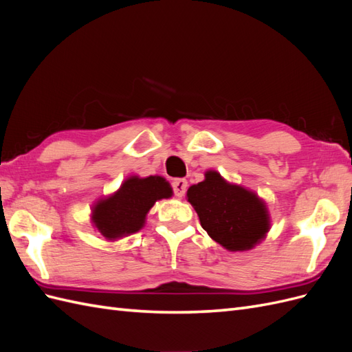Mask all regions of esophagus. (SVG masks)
Listing matches in <instances>:
<instances>
[{"mask_svg": "<svg viewBox=\"0 0 352 352\" xmlns=\"http://www.w3.org/2000/svg\"><path fill=\"white\" fill-rule=\"evenodd\" d=\"M172 186H173V192L176 197L182 198L186 192V188H188V182L185 179H175L172 182Z\"/></svg>", "mask_w": 352, "mask_h": 352, "instance_id": "esophagus-1", "label": "esophagus"}]
</instances>
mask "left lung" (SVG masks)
I'll list each match as a JSON object with an SVG mask.
<instances>
[{"label":"left lung","instance_id":"obj_1","mask_svg":"<svg viewBox=\"0 0 352 352\" xmlns=\"http://www.w3.org/2000/svg\"><path fill=\"white\" fill-rule=\"evenodd\" d=\"M201 226L211 239L229 251H247L260 243L270 229L264 201L251 190L226 182L216 170L188 189Z\"/></svg>","mask_w":352,"mask_h":352}]
</instances>
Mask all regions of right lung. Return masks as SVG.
I'll return each instance as SVG.
<instances>
[{"label":"right lung","instance_id":"right-lung-1","mask_svg":"<svg viewBox=\"0 0 352 352\" xmlns=\"http://www.w3.org/2000/svg\"><path fill=\"white\" fill-rule=\"evenodd\" d=\"M172 195V186L162 176H131L119 190L94 206L92 223L110 241L132 235L144 228L155 201Z\"/></svg>","mask_w":352,"mask_h":352}]
</instances>
